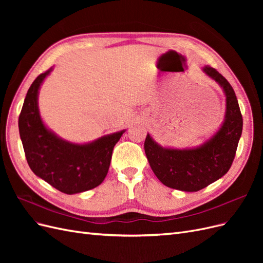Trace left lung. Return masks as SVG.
<instances>
[{
  "mask_svg": "<svg viewBox=\"0 0 263 263\" xmlns=\"http://www.w3.org/2000/svg\"><path fill=\"white\" fill-rule=\"evenodd\" d=\"M203 72L217 82L226 97L225 118L216 134L195 148H163L151 138L145 140V153L156 177L165 186L196 192L217 181L232 166L242 133V116L235 91L218 71L206 66Z\"/></svg>",
  "mask_w": 263,
  "mask_h": 263,
  "instance_id": "obj_1",
  "label": "left lung"
}]
</instances>
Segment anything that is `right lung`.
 Instances as JSON below:
<instances>
[{
  "instance_id": "obj_1",
  "label": "right lung",
  "mask_w": 263,
  "mask_h": 263,
  "mask_svg": "<svg viewBox=\"0 0 263 263\" xmlns=\"http://www.w3.org/2000/svg\"><path fill=\"white\" fill-rule=\"evenodd\" d=\"M51 70L35 79L24 101L18 118L24 151L31 171L51 186L66 194L85 192L104 181L114 146L125 130L79 145L47 128L39 114L38 93Z\"/></svg>"
}]
</instances>
